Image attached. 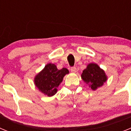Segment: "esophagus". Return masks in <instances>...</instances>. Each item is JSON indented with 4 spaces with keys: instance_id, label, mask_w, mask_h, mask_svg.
Segmentation results:
<instances>
[{
    "instance_id": "1",
    "label": "esophagus",
    "mask_w": 131,
    "mask_h": 131,
    "mask_svg": "<svg viewBox=\"0 0 131 131\" xmlns=\"http://www.w3.org/2000/svg\"><path fill=\"white\" fill-rule=\"evenodd\" d=\"M70 70H71V72L75 73L76 71H77V68H76L75 67H71V68H70Z\"/></svg>"
}]
</instances>
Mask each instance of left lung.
<instances>
[{"label": "left lung", "mask_w": 131, "mask_h": 131, "mask_svg": "<svg viewBox=\"0 0 131 131\" xmlns=\"http://www.w3.org/2000/svg\"><path fill=\"white\" fill-rule=\"evenodd\" d=\"M81 77L82 79L89 84V86L94 91L102 86L107 80V77L104 70L97 64L92 63L88 65L86 69L83 70Z\"/></svg>", "instance_id": "1"}]
</instances>
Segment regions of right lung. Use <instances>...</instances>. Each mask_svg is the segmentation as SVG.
<instances>
[{"mask_svg": "<svg viewBox=\"0 0 131 131\" xmlns=\"http://www.w3.org/2000/svg\"><path fill=\"white\" fill-rule=\"evenodd\" d=\"M69 71L66 68L58 69L52 63H48L35 77V84L45 95L52 96L57 92V87Z\"/></svg>", "mask_w": 131, "mask_h": 131, "instance_id": "add662e5", "label": "right lung"}]
</instances>
